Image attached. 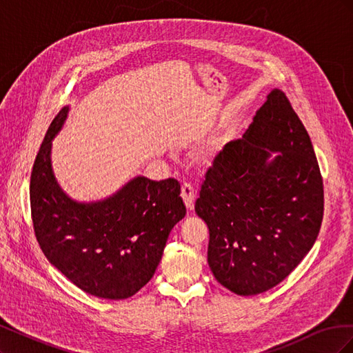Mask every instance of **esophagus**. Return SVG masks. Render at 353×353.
Here are the masks:
<instances>
[{
  "label": "esophagus",
  "mask_w": 353,
  "mask_h": 353,
  "mask_svg": "<svg viewBox=\"0 0 353 353\" xmlns=\"http://www.w3.org/2000/svg\"><path fill=\"white\" fill-rule=\"evenodd\" d=\"M181 197H183V200H184V205H185L187 210H193L194 209L196 191H194L193 187L188 185V184H184L183 187H181Z\"/></svg>",
  "instance_id": "esophagus-1"
}]
</instances>
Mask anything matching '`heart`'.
I'll return each mask as SVG.
<instances>
[{
    "instance_id": "1",
    "label": "heart",
    "mask_w": 353,
    "mask_h": 353,
    "mask_svg": "<svg viewBox=\"0 0 353 353\" xmlns=\"http://www.w3.org/2000/svg\"><path fill=\"white\" fill-rule=\"evenodd\" d=\"M222 154H223V145H212L206 152H203L200 154L199 163L205 169H210L219 162Z\"/></svg>"
}]
</instances>
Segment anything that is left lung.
Here are the masks:
<instances>
[{"instance_id":"left-lung-1","label":"left lung","mask_w":353,"mask_h":353,"mask_svg":"<svg viewBox=\"0 0 353 353\" xmlns=\"http://www.w3.org/2000/svg\"><path fill=\"white\" fill-rule=\"evenodd\" d=\"M196 213L209 227L210 271L240 296L280 284L312 249L324 213L323 178L283 91L271 90L249 132L225 145Z\"/></svg>"}]
</instances>
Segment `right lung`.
I'll return each instance as SVG.
<instances>
[{
  "label": "right lung",
  "instance_id": "add662e5",
  "mask_svg": "<svg viewBox=\"0 0 353 353\" xmlns=\"http://www.w3.org/2000/svg\"><path fill=\"white\" fill-rule=\"evenodd\" d=\"M69 105L54 117L30 175V210L37 240L51 265L81 290L101 299H128L152 280L169 232L185 216L174 178L138 175L97 201H78L59 185L52 140Z\"/></svg>",
  "mask_w": 353,
  "mask_h": 353
}]
</instances>
